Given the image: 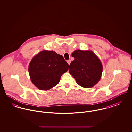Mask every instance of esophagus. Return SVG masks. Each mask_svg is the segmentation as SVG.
<instances>
[{
    "label": "esophagus",
    "instance_id": "34e87169",
    "mask_svg": "<svg viewBox=\"0 0 132 132\" xmlns=\"http://www.w3.org/2000/svg\"><path fill=\"white\" fill-rule=\"evenodd\" d=\"M67 63H68V64L70 65V63H71V60H68L67 61Z\"/></svg>",
    "mask_w": 132,
    "mask_h": 132
}]
</instances>
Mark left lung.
<instances>
[{
	"label": "left lung",
	"mask_w": 132,
	"mask_h": 132,
	"mask_svg": "<svg viewBox=\"0 0 132 132\" xmlns=\"http://www.w3.org/2000/svg\"><path fill=\"white\" fill-rule=\"evenodd\" d=\"M74 60L70 65V74L82 87L90 88L101 79L102 65L100 59L91 50H76L72 53Z\"/></svg>",
	"instance_id": "8db88e82"
}]
</instances>
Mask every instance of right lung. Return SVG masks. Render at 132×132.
Instances as JSON below:
<instances>
[{"label":"right lung","mask_w":132,"mask_h":132,"mask_svg":"<svg viewBox=\"0 0 132 132\" xmlns=\"http://www.w3.org/2000/svg\"><path fill=\"white\" fill-rule=\"evenodd\" d=\"M69 65L61 55L53 51L43 50L34 57L29 65V73L33 84L43 90L55 87Z\"/></svg>","instance_id":"1"}]
</instances>
